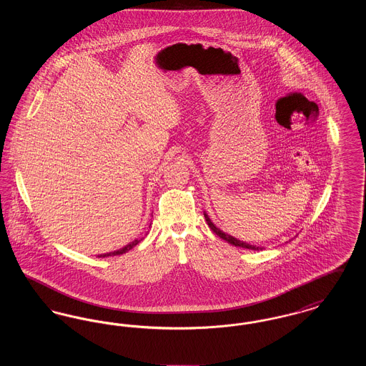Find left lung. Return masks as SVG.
<instances>
[{"instance_id": "8db88e82", "label": "left lung", "mask_w": 366, "mask_h": 366, "mask_svg": "<svg viewBox=\"0 0 366 366\" xmlns=\"http://www.w3.org/2000/svg\"><path fill=\"white\" fill-rule=\"evenodd\" d=\"M204 218H206V221H207V224H209V229L217 234V236H219L221 239H224L225 242H227L229 244H232V245H234V247H242V248H247V249H262L261 247H257V245H252V244L245 243V242H242V240H237L236 237H233V236H230V234H227L225 232H222L219 227H215L214 225V222L209 219V215H207V212L204 211Z\"/></svg>"}]
</instances>
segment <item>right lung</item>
<instances>
[{"instance_id": "add662e5", "label": "right lung", "mask_w": 366, "mask_h": 366, "mask_svg": "<svg viewBox=\"0 0 366 366\" xmlns=\"http://www.w3.org/2000/svg\"><path fill=\"white\" fill-rule=\"evenodd\" d=\"M142 239H136V240H133L132 243L127 244V245H124L122 247L121 249H117V251H112V252H107V254H102V255H99V258H105V257H115V255H122L124 252H127V251H130L133 247H136L137 244L141 242Z\"/></svg>"}]
</instances>
